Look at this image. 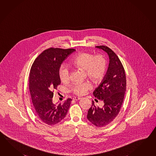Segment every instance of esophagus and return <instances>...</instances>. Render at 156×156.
<instances>
[{
  "mask_svg": "<svg viewBox=\"0 0 156 156\" xmlns=\"http://www.w3.org/2000/svg\"><path fill=\"white\" fill-rule=\"evenodd\" d=\"M80 99H81V98H80V97H74L73 98V100L74 101L80 100Z\"/></svg>",
  "mask_w": 156,
  "mask_h": 156,
  "instance_id": "esophagus-1",
  "label": "esophagus"
}]
</instances>
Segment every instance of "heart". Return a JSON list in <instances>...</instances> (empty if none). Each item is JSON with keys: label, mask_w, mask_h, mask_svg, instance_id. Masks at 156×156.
<instances>
[{"label": "heart", "mask_w": 156, "mask_h": 156, "mask_svg": "<svg viewBox=\"0 0 156 156\" xmlns=\"http://www.w3.org/2000/svg\"><path fill=\"white\" fill-rule=\"evenodd\" d=\"M70 65L84 71L87 76L95 83L100 82L104 78L108 69V62L103 55L93 56L88 52H81L75 56L70 62ZM59 74L62 82L69 80V70L64 65L60 67ZM92 87L90 83L84 82L73 85L71 87V90L77 95H83L90 90Z\"/></svg>", "instance_id": "heart-1"}]
</instances>
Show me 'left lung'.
<instances>
[{
    "instance_id": "1",
    "label": "left lung",
    "mask_w": 156,
    "mask_h": 156,
    "mask_svg": "<svg viewBox=\"0 0 156 156\" xmlns=\"http://www.w3.org/2000/svg\"><path fill=\"white\" fill-rule=\"evenodd\" d=\"M108 53L110 62L108 71L100 85L94 90V96L104 101V106H96L92 101L87 119L101 128L110 124L119 113L124 98L126 80L124 68L117 55L105 45L97 46Z\"/></svg>"
}]
</instances>
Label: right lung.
Returning <instances> with one entry per match:
<instances>
[{
	"instance_id": "obj_1",
	"label": "right lung",
	"mask_w": 156,
	"mask_h": 156,
	"mask_svg": "<svg viewBox=\"0 0 156 156\" xmlns=\"http://www.w3.org/2000/svg\"><path fill=\"white\" fill-rule=\"evenodd\" d=\"M74 48H50L35 59L30 73L29 88L35 112L39 119L48 125H55L66 117L71 98L63 104L52 101L54 90L60 84L59 68Z\"/></svg>"
}]
</instances>
